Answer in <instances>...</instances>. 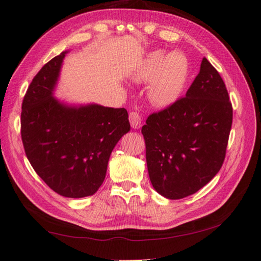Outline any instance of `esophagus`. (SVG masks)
<instances>
[{"mask_svg": "<svg viewBox=\"0 0 261 261\" xmlns=\"http://www.w3.org/2000/svg\"><path fill=\"white\" fill-rule=\"evenodd\" d=\"M129 120H130L131 126L134 127V129H139L141 126V115L139 112L132 111L129 114Z\"/></svg>", "mask_w": 261, "mask_h": 261, "instance_id": "1", "label": "esophagus"}]
</instances>
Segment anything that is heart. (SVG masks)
<instances>
[{
	"instance_id": "b5f03b06",
	"label": "heart",
	"mask_w": 261,
	"mask_h": 261,
	"mask_svg": "<svg viewBox=\"0 0 261 261\" xmlns=\"http://www.w3.org/2000/svg\"><path fill=\"white\" fill-rule=\"evenodd\" d=\"M189 74L190 62L185 53L174 50L167 54L165 50L157 49L147 55L137 71V79L145 83L151 81L148 91L151 103L167 107L181 97Z\"/></svg>"
}]
</instances>
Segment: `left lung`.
Here are the masks:
<instances>
[{
	"label": "left lung",
	"mask_w": 261,
	"mask_h": 261,
	"mask_svg": "<svg viewBox=\"0 0 261 261\" xmlns=\"http://www.w3.org/2000/svg\"><path fill=\"white\" fill-rule=\"evenodd\" d=\"M232 120L226 86L203 58L186 96L150 114L141 129L155 190L182 199L205 187L225 160Z\"/></svg>",
	"instance_id": "1"
}]
</instances>
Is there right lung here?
Listing matches in <instances>:
<instances>
[{
  "instance_id": "right-lung-1",
  "label": "right lung",
  "mask_w": 261,
  "mask_h": 261,
  "mask_svg": "<svg viewBox=\"0 0 261 261\" xmlns=\"http://www.w3.org/2000/svg\"><path fill=\"white\" fill-rule=\"evenodd\" d=\"M65 53L48 61L30 83L21 107V139L46 185L63 197L83 198L104 182L111 152L130 123L125 109L72 107L54 98Z\"/></svg>"
}]
</instances>
